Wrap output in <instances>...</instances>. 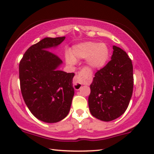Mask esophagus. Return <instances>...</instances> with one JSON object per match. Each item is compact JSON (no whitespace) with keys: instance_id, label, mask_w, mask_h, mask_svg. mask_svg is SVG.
Instances as JSON below:
<instances>
[{"instance_id":"1","label":"esophagus","mask_w":154,"mask_h":154,"mask_svg":"<svg viewBox=\"0 0 154 154\" xmlns=\"http://www.w3.org/2000/svg\"><path fill=\"white\" fill-rule=\"evenodd\" d=\"M84 80L83 73L79 72L78 75H76L73 79V87L75 89H79L82 87Z\"/></svg>"}]
</instances>
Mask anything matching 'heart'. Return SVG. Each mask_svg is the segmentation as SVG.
<instances>
[{"mask_svg": "<svg viewBox=\"0 0 154 154\" xmlns=\"http://www.w3.org/2000/svg\"><path fill=\"white\" fill-rule=\"evenodd\" d=\"M109 57V50L104 43L85 42L74 46L70 53L65 54L66 63L74 65L76 60L87 59V64L91 69H101L107 63Z\"/></svg>", "mask_w": 154, "mask_h": 154, "instance_id": "obj_1", "label": "heart"}]
</instances>
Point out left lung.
I'll return each instance as SVG.
<instances>
[{
    "instance_id": "1",
    "label": "left lung",
    "mask_w": 154,
    "mask_h": 154,
    "mask_svg": "<svg viewBox=\"0 0 154 154\" xmlns=\"http://www.w3.org/2000/svg\"><path fill=\"white\" fill-rule=\"evenodd\" d=\"M112 58L106 66L95 73L88 98L91 115L110 122L125 112L134 87L133 65L125 51L113 46Z\"/></svg>"
}]
</instances>
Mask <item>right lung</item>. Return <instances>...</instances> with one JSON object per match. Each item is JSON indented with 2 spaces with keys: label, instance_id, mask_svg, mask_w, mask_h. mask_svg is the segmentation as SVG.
<instances>
[{
  "label": "right lung",
  "instance_id": "right-lung-1",
  "mask_svg": "<svg viewBox=\"0 0 154 154\" xmlns=\"http://www.w3.org/2000/svg\"><path fill=\"white\" fill-rule=\"evenodd\" d=\"M65 39H42L27 50L19 64L20 90L25 103L37 119L47 123H55L67 116L75 94V74L57 69L63 61L48 50Z\"/></svg>",
  "mask_w": 154,
  "mask_h": 154
}]
</instances>
